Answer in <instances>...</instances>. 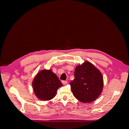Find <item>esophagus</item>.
Listing matches in <instances>:
<instances>
[{"mask_svg": "<svg viewBox=\"0 0 129 129\" xmlns=\"http://www.w3.org/2000/svg\"><path fill=\"white\" fill-rule=\"evenodd\" d=\"M62 84L63 85H66V84H67V81H62Z\"/></svg>", "mask_w": 129, "mask_h": 129, "instance_id": "obj_1", "label": "esophagus"}]
</instances>
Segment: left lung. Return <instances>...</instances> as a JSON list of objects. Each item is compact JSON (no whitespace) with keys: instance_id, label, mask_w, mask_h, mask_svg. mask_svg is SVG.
Here are the masks:
<instances>
[{"instance_id":"1","label":"left lung","mask_w":129,"mask_h":129,"mask_svg":"<svg viewBox=\"0 0 129 129\" xmlns=\"http://www.w3.org/2000/svg\"><path fill=\"white\" fill-rule=\"evenodd\" d=\"M69 84L72 93L78 100L89 103L96 100L102 93L103 77L92 64L85 61L76 67L75 79Z\"/></svg>"}]
</instances>
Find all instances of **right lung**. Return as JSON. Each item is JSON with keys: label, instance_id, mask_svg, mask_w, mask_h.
<instances>
[{"label": "right lung", "instance_id": "obj_1", "mask_svg": "<svg viewBox=\"0 0 129 129\" xmlns=\"http://www.w3.org/2000/svg\"><path fill=\"white\" fill-rule=\"evenodd\" d=\"M33 88L35 95L41 101H49L56 95L62 83L51 69L42 70L35 77Z\"/></svg>", "mask_w": 129, "mask_h": 129}]
</instances>
